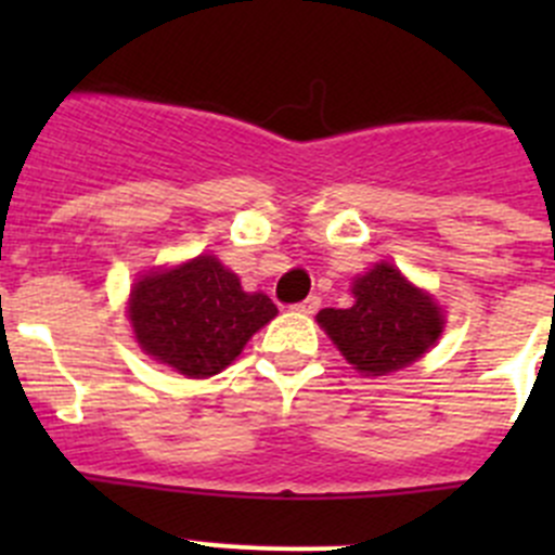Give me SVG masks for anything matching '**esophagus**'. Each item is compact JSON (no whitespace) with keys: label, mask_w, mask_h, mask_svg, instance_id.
I'll use <instances>...</instances> for the list:
<instances>
[{"label":"esophagus","mask_w":555,"mask_h":555,"mask_svg":"<svg viewBox=\"0 0 555 555\" xmlns=\"http://www.w3.org/2000/svg\"><path fill=\"white\" fill-rule=\"evenodd\" d=\"M319 304H322V300H319V295H309V298H306L304 304L295 306V311H300V313H317V311H319Z\"/></svg>","instance_id":"obj_1"}]
</instances>
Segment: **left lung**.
<instances>
[{"instance_id":"obj_1","label":"left lung","mask_w":555,"mask_h":555,"mask_svg":"<svg viewBox=\"0 0 555 555\" xmlns=\"http://www.w3.org/2000/svg\"><path fill=\"white\" fill-rule=\"evenodd\" d=\"M354 306L322 309L317 322L354 371L386 376L416 362L443 333L433 295L413 287L391 262H376L351 284Z\"/></svg>"}]
</instances>
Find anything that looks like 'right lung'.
Returning <instances> with one entry per match:
<instances>
[{"label":"right lung","mask_w":555,"mask_h":555,"mask_svg":"<svg viewBox=\"0 0 555 555\" xmlns=\"http://www.w3.org/2000/svg\"><path fill=\"white\" fill-rule=\"evenodd\" d=\"M276 313L268 295L244 293L236 273L215 255L144 273L128 298V319L144 354L188 378L225 371Z\"/></svg>","instance_id":"add662e5"}]
</instances>
